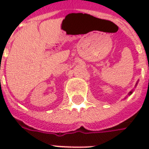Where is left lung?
Masks as SVG:
<instances>
[{
	"mask_svg": "<svg viewBox=\"0 0 149 149\" xmlns=\"http://www.w3.org/2000/svg\"><path fill=\"white\" fill-rule=\"evenodd\" d=\"M136 84H137V83H136ZM132 93V91H131V92H129V93H128V95H131Z\"/></svg>",
	"mask_w": 149,
	"mask_h": 149,
	"instance_id": "8db88e82",
	"label": "left lung"
}]
</instances>
